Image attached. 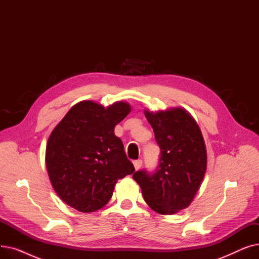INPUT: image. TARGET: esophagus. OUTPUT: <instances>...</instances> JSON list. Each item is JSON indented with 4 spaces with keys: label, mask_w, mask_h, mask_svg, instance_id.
Wrapping results in <instances>:
<instances>
[{
    "label": "esophagus",
    "mask_w": 259,
    "mask_h": 259,
    "mask_svg": "<svg viewBox=\"0 0 259 259\" xmlns=\"http://www.w3.org/2000/svg\"><path fill=\"white\" fill-rule=\"evenodd\" d=\"M133 165H134V168L135 170H140L142 168V165H143V161L141 159H138V160H134L133 161Z\"/></svg>",
    "instance_id": "1"
}]
</instances>
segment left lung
Masks as SVG:
<instances>
[{"label": "left lung", "instance_id": "1", "mask_svg": "<svg viewBox=\"0 0 259 259\" xmlns=\"http://www.w3.org/2000/svg\"><path fill=\"white\" fill-rule=\"evenodd\" d=\"M160 148L153 174L138 171L133 179L147 205L161 215H173L190 206L207 170V149L197 122L186 109L144 111Z\"/></svg>", "mask_w": 259, "mask_h": 259}]
</instances>
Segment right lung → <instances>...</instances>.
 Segmentation results:
<instances>
[{
    "mask_svg": "<svg viewBox=\"0 0 259 259\" xmlns=\"http://www.w3.org/2000/svg\"><path fill=\"white\" fill-rule=\"evenodd\" d=\"M131 111L130 104L104 107L81 101L54 127L45 161L59 197L79 212H94L110 200L118 180L134 172L115 126Z\"/></svg>",
    "mask_w": 259,
    "mask_h": 259,
    "instance_id": "1",
    "label": "right lung"
}]
</instances>
